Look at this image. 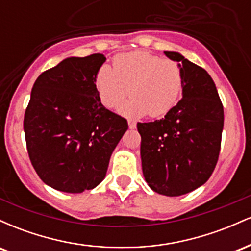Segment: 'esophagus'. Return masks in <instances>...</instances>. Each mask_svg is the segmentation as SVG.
Wrapping results in <instances>:
<instances>
[{
  "label": "esophagus",
  "instance_id": "34e87169",
  "mask_svg": "<svg viewBox=\"0 0 251 251\" xmlns=\"http://www.w3.org/2000/svg\"><path fill=\"white\" fill-rule=\"evenodd\" d=\"M135 126H137L135 122H133V120H131V119H128V127L131 129H133V128H135Z\"/></svg>",
  "mask_w": 251,
  "mask_h": 251
}]
</instances>
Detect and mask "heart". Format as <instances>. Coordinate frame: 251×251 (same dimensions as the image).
Wrapping results in <instances>:
<instances>
[{
    "label": "heart",
    "mask_w": 251,
    "mask_h": 251,
    "mask_svg": "<svg viewBox=\"0 0 251 251\" xmlns=\"http://www.w3.org/2000/svg\"><path fill=\"white\" fill-rule=\"evenodd\" d=\"M94 87L105 107H120L126 116L157 118L166 114L179 99L183 72L174 60L162 59L145 50L117 55L113 68L102 65L94 77Z\"/></svg>",
    "instance_id": "b5f03b06"
}]
</instances>
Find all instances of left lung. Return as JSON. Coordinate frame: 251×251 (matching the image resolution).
I'll list each match as a JSON object with an SVG mask.
<instances>
[{
    "instance_id": "1",
    "label": "left lung",
    "mask_w": 251,
    "mask_h": 251,
    "mask_svg": "<svg viewBox=\"0 0 251 251\" xmlns=\"http://www.w3.org/2000/svg\"><path fill=\"white\" fill-rule=\"evenodd\" d=\"M164 54L179 62L183 98L162 119L138 123L137 127L145 180L153 191L175 197L200 188L214 172L224 112L208 72L179 53Z\"/></svg>"
}]
</instances>
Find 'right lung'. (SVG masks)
<instances>
[{
    "label": "right lung",
    "instance_id": "right-lung-1",
    "mask_svg": "<svg viewBox=\"0 0 251 251\" xmlns=\"http://www.w3.org/2000/svg\"><path fill=\"white\" fill-rule=\"evenodd\" d=\"M103 54L67 57L40 74L24 128L31 165L43 183L68 194L94 189L105 178L127 120L100 102L94 77Z\"/></svg>",
    "mask_w": 251,
    "mask_h": 251
}]
</instances>
